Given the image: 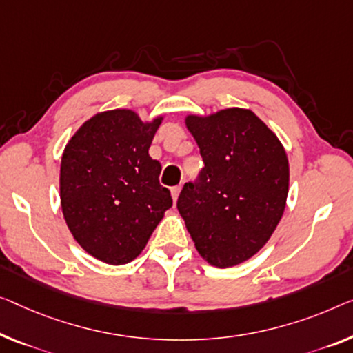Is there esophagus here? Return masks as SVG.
I'll return each instance as SVG.
<instances>
[{"instance_id":"1","label":"esophagus","mask_w":353,"mask_h":353,"mask_svg":"<svg viewBox=\"0 0 353 353\" xmlns=\"http://www.w3.org/2000/svg\"><path fill=\"white\" fill-rule=\"evenodd\" d=\"M181 190H182V187H181V185H177V187H172V188H171L172 201H174V204L177 203V198H179V194H181Z\"/></svg>"}]
</instances>
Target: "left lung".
Wrapping results in <instances>:
<instances>
[{"instance_id": "8db88e82", "label": "left lung", "mask_w": 353, "mask_h": 353, "mask_svg": "<svg viewBox=\"0 0 353 353\" xmlns=\"http://www.w3.org/2000/svg\"><path fill=\"white\" fill-rule=\"evenodd\" d=\"M204 168L177 199L198 254L217 268L236 266L263 249L287 204L290 168L277 134L244 108L187 114Z\"/></svg>"}]
</instances>
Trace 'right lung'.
Here are the masks:
<instances>
[{
	"mask_svg": "<svg viewBox=\"0 0 353 353\" xmlns=\"http://www.w3.org/2000/svg\"><path fill=\"white\" fill-rule=\"evenodd\" d=\"M163 120H143L133 109L103 110L79 126L63 150V217L77 244L108 265L139 256L172 206L159 182L161 165L149 155Z\"/></svg>",
	"mask_w": 353,
	"mask_h": 353,
	"instance_id": "right-lung-1",
	"label": "right lung"
}]
</instances>
